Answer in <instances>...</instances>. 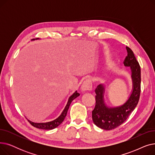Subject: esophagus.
Masks as SVG:
<instances>
[{"label": "esophagus", "mask_w": 155, "mask_h": 155, "mask_svg": "<svg viewBox=\"0 0 155 155\" xmlns=\"http://www.w3.org/2000/svg\"><path fill=\"white\" fill-rule=\"evenodd\" d=\"M92 88V81L90 79H87L85 81H84L82 86H81V89H82V91L83 92H86L91 91Z\"/></svg>", "instance_id": "34e87169"}]
</instances>
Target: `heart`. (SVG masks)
Wrapping results in <instances>:
<instances>
[{"label": "heart", "instance_id": "obj_1", "mask_svg": "<svg viewBox=\"0 0 155 155\" xmlns=\"http://www.w3.org/2000/svg\"><path fill=\"white\" fill-rule=\"evenodd\" d=\"M107 75H104V76H102V77H101V78L102 82H105V81L106 80V79H107Z\"/></svg>", "mask_w": 155, "mask_h": 155}]
</instances>
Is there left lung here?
<instances>
[{
    "instance_id": "left-lung-1",
    "label": "left lung",
    "mask_w": 155,
    "mask_h": 155,
    "mask_svg": "<svg viewBox=\"0 0 155 155\" xmlns=\"http://www.w3.org/2000/svg\"><path fill=\"white\" fill-rule=\"evenodd\" d=\"M127 56L124 61L131 70L132 90L127 100L118 106H109L105 102V86L99 85L95 90V106L92 111L94 123L104 130H111L123 124L136 108L141 92V68L134 53L126 46Z\"/></svg>"
}]
</instances>
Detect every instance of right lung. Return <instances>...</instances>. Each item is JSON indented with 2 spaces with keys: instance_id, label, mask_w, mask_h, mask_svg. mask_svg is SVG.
I'll return each instance as SVG.
<instances>
[{
  "instance_id": "add662e5",
  "label": "right lung",
  "mask_w": 155,
  "mask_h": 155,
  "mask_svg": "<svg viewBox=\"0 0 155 155\" xmlns=\"http://www.w3.org/2000/svg\"><path fill=\"white\" fill-rule=\"evenodd\" d=\"M35 39H39V38L33 39H32V41L35 40ZM79 95H80V94L76 91L71 96H70V97L68 98V102L67 103L66 106H65L64 109L61 113V114L56 119H55L51 121L46 122V123H34V122H32L29 119H28V120L32 126H33L34 127H35L36 128L41 129H45V130L53 129L56 128V127H58L60 124L62 123V122L64 120L65 117H66V116H67V114L68 110L69 107L70 105V104L71 103V102L73 100L76 99L77 97H78Z\"/></svg>"
}]
</instances>
